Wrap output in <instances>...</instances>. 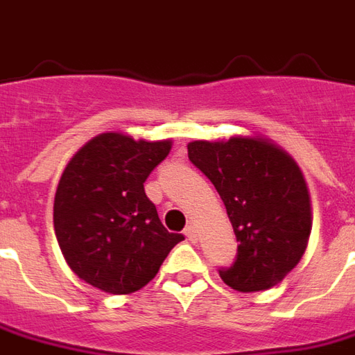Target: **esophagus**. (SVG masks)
I'll return each mask as SVG.
<instances>
[{"mask_svg": "<svg viewBox=\"0 0 355 355\" xmlns=\"http://www.w3.org/2000/svg\"><path fill=\"white\" fill-rule=\"evenodd\" d=\"M184 234L190 242H196V240H198V232H196L194 225H188V227L184 229Z\"/></svg>", "mask_w": 355, "mask_h": 355, "instance_id": "esophagus-1", "label": "esophagus"}]
</instances>
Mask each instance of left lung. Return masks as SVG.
<instances>
[{"instance_id":"obj_1","label":"left lung","mask_w":355,"mask_h":355,"mask_svg":"<svg viewBox=\"0 0 355 355\" xmlns=\"http://www.w3.org/2000/svg\"><path fill=\"white\" fill-rule=\"evenodd\" d=\"M188 157L219 192L236 234V257L220 267V279L238 292L281 282L302 259L311 232L309 194L298 165L261 138L196 140L188 144Z\"/></svg>"}]
</instances>
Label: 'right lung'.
<instances>
[{
    "mask_svg": "<svg viewBox=\"0 0 355 355\" xmlns=\"http://www.w3.org/2000/svg\"><path fill=\"white\" fill-rule=\"evenodd\" d=\"M171 142L105 132L80 148L61 175L53 225L67 263L109 294L136 292L159 271L182 234L169 232L144 182Z\"/></svg>",
    "mask_w": 355,
    "mask_h": 355,
    "instance_id": "obj_1",
    "label": "right lung"
}]
</instances>
